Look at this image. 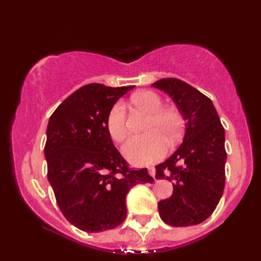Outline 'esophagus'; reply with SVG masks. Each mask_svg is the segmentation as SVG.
I'll use <instances>...</instances> for the list:
<instances>
[{
  "mask_svg": "<svg viewBox=\"0 0 261 261\" xmlns=\"http://www.w3.org/2000/svg\"><path fill=\"white\" fill-rule=\"evenodd\" d=\"M149 175L152 176L153 178H154V175H156V169H154L153 167H150V168H149Z\"/></svg>",
  "mask_w": 261,
  "mask_h": 261,
  "instance_id": "esophagus-1",
  "label": "esophagus"
}]
</instances>
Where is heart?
I'll use <instances>...</instances> for the list:
<instances>
[{"mask_svg": "<svg viewBox=\"0 0 261 261\" xmlns=\"http://www.w3.org/2000/svg\"><path fill=\"white\" fill-rule=\"evenodd\" d=\"M138 108L150 113L146 131L148 134L132 137L123 147V153L131 164L147 166L158 162L166 152L167 143L165 138L171 142L179 139L184 126V120L178 110L164 107V102L157 93L143 91L132 96ZM105 125L111 138L116 142H122L129 135L126 125L125 105L118 101L112 105L105 120Z\"/></svg>", "mask_w": 261, "mask_h": 261, "instance_id": "1", "label": "heart"}]
</instances>
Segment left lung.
Here are the masks:
<instances>
[{"instance_id":"1","label":"left lung","mask_w":261,"mask_h":261,"mask_svg":"<svg viewBox=\"0 0 261 261\" xmlns=\"http://www.w3.org/2000/svg\"><path fill=\"white\" fill-rule=\"evenodd\" d=\"M151 86L167 93L186 120L182 143L156 166V178L174 186L173 195L158 203L159 215L171 226L195 225L214 212L224 191V127L212 101L187 83L163 79Z\"/></svg>"}]
</instances>
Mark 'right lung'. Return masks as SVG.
I'll use <instances>...</instances> for the list:
<instances>
[{
	"instance_id": "1",
	"label": "right lung",
	"mask_w": 261,
	"mask_h": 261,
	"mask_svg": "<svg viewBox=\"0 0 261 261\" xmlns=\"http://www.w3.org/2000/svg\"><path fill=\"white\" fill-rule=\"evenodd\" d=\"M132 88L85 85L49 119L48 180L62 213L82 231L116 228L126 216V194L137 184L153 181L147 168L129 167L105 125L112 105Z\"/></svg>"
}]
</instances>
